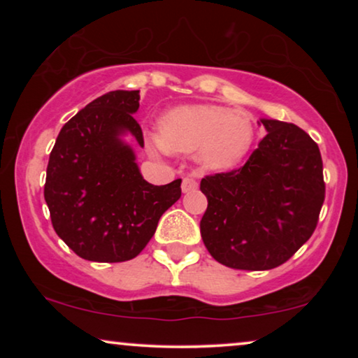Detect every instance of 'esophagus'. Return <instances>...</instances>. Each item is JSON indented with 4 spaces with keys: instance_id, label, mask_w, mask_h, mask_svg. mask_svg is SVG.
Segmentation results:
<instances>
[{
    "instance_id": "esophagus-1",
    "label": "esophagus",
    "mask_w": 358,
    "mask_h": 358,
    "mask_svg": "<svg viewBox=\"0 0 358 358\" xmlns=\"http://www.w3.org/2000/svg\"><path fill=\"white\" fill-rule=\"evenodd\" d=\"M199 187V182L197 179L192 178V176H185V178L182 179V192H192V190H195Z\"/></svg>"
}]
</instances>
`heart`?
Returning <instances> with one entry per match:
<instances>
[{
    "label": "heart",
    "instance_id": "b5f03b06",
    "mask_svg": "<svg viewBox=\"0 0 358 358\" xmlns=\"http://www.w3.org/2000/svg\"><path fill=\"white\" fill-rule=\"evenodd\" d=\"M254 140L243 112L218 106H180L159 122L158 145L168 151L195 153L212 169H228L248 155Z\"/></svg>",
    "mask_w": 358,
    "mask_h": 358
}]
</instances>
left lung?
Segmentation results:
<instances>
[{
    "instance_id": "1",
    "label": "left lung",
    "mask_w": 358,
    "mask_h": 358,
    "mask_svg": "<svg viewBox=\"0 0 358 358\" xmlns=\"http://www.w3.org/2000/svg\"><path fill=\"white\" fill-rule=\"evenodd\" d=\"M267 135L241 168L205 176L200 233L215 261L238 271L287 262L315 233L326 184L316 141L300 127L262 119Z\"/></svg>"
}]
</instances>
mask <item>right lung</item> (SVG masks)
I'll return each instance as SVG.
<instances>
[{"label":"right lung","mask_w":358,"mask_h":358,"mask_svg":"<svg viewBox=\"0 0 358 358\" xmlns=\"http://www.w3.org/2000/svg\"><path fill=\"white\" fill-rule=\"evenodd\" d=\"M140 91H110L63 125L48 158L43 187L53 229L76 256L124 262L143 251L166 210L180 199V182H146L120 134L143 146L134 115Z\"/></svg>","instance_id":"add662e5"}]
</instances>
